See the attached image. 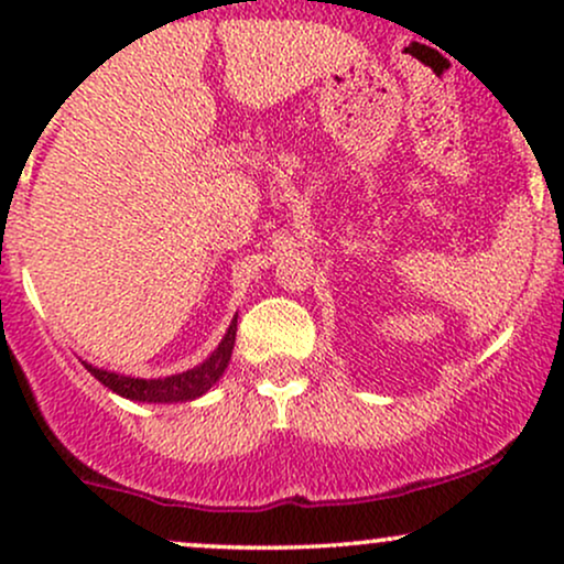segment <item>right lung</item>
Segmentation results:
<instances>
[{"label":"right lung","mask_w":564,"mask_h":564,"mask_svg":"<svg viewBox=\"0 0 564 564\" xmlns=\"http://www.w3.org/2000/svg\"><path fill=\"white\" fill-rule=\"evenodd\" d=\"M236 326L238 315L232 318L228 334L223 336V341H219L215 352H212L204 364H198L196 368H187L183 373H174V377L134 379L124 377V373L106 371V368H97L93 364H84V368H87L100 384H106L108 390H113L116 394H121V398L127 400H138V403H187V400H196L204 392H209L225 373V368L230 364L232 345H236Z\"/></svg>","instance_id":"right-lung-1"}]
</instances>
